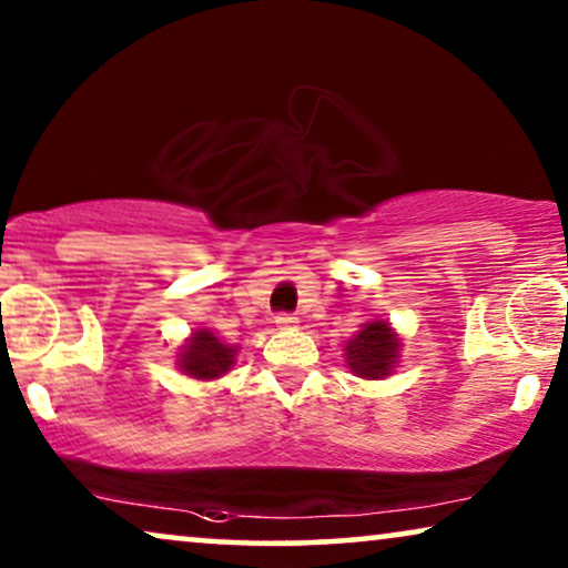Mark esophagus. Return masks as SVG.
I'll list each match as a JSON object with an SVG mask.
<instances>
[{"label":"esophagus","instance_id":"esophagus-1","mask_svg":"<svg viewBox=\"0 0 568 568\" xmlns=\"http://www.w3.org/2000/svg\"><path fill=\"white\" fill-rule=\"evenodd\" d=\"M300 317L292 315V313H278L276 315V325H282V328H297Z\"/></svg>","mask_w":568,"mask_h":568}]
</instances>
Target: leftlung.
Masks as SVG:
<instances>
[{
    "label": "left lung",
    "mask_w": 568,
    "mask_h": 568,
    "mask_svg": "<svg viewBox=\"0 0 568 568\" xmlns=\"http://www.w3.org/2000/svg\"><path fill=\"white\" fill-rule=\"evenodd\" d=\"M398 336L385 321L367 323L344 348L348 369L364 379L385 377L398 359Z\"/></svg>",
    "instance_id": "8db88e82"
}]
</instances>
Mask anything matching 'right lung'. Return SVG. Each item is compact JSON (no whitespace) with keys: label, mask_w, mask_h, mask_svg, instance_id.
I'll return each mask as SVG.
<instances>
[{"label":"right lung","mask_w":568,"mask_h":568,"mask_svg":"<svg viewBox=\"0 0 568 568\" xmlns=\"http://www.w3.org/2000/svg\"><path fill=\"white\" fill-rule=\"evenodd\" d=\"M235 352L237 348L222 344L214 333L196 331L189 344L183 346L181 369L191 377L214 379L230 372L232 364H235Z\"/></svg>","instance_id":"obj_1"}]
</instances>
